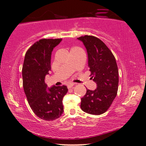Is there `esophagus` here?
<instances>
[{"label": "esophagus", "instance_id": "34e87169", "mask_svg": "<svg viewBox=\"0 0 146 146\" xmlns=\"http://www.w3.org/2000/svg\"><path fill=\"white\" fill-rule=\"evenodd\" d=\"M76 85L75 83H70V84L68 85V89H70V88H72Z\"/></svg>", "mask_w": 146, "mask_h": 146}]
</instances>
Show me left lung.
<instances>
[{
    "mask_svg": "<svg viewBox=\"0 0 146 146\" xmlns=\"http://www.w3.org/2000/svg\"><path fill=\"white\" fill-rule=\"evenodd\" d=\"M87 50L91 79L96 83L94 90L87 89L81 109L85 113L100 115L106 112L115 98L118 88V69L114 55L98 38L85 35L78 38Z\"/></svg>",
    "mask_w": 146,
    "mask_h": 146,
    "instance_id": "left-lung-1",
    "label": "left lung"
}]
</instances>
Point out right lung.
Returning <instances> with one entry per match:
<instances>
[{
	"label": "right lung",
	"instance_id": "obj_1",
	"mask_svg": "<svg viewBox=\"0 0 146 146\" xmlns=\"http://www.w3.org/2000/svg\"><path fill=\"white\" fill-rule=\"evenodd\" d=\"M62 39H43L35 42L26 52L22 75L23 88L33 113L42 120H55L63 113V98L66 86L48 87L45 76L51 70L52 52Z\"/></svg>",
	"mask_w": 146,
	"mask_h": 146
}]
</instances>
